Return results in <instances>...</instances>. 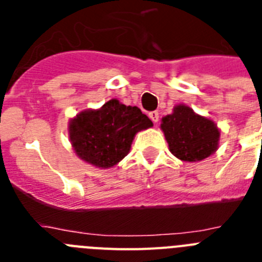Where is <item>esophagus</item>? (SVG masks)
Here are the masks:
<instances>
[{"label": "esophagus", "mask_w": 262, "mask_h": 262, "mask_svg": "<svg viewBox=\"0 0 262 262\" xmlns=\"http://www.w3.org/2000/svg\"><path fill=\"white\" fill-rule=\"evenodd\" d=\"M149 118H151L154 123H157L159 122V113L157 111H151L149 113Z\"/></svg>", "instance_id": "obj_1"}]
</instances>
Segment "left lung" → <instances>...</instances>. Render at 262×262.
Segmentation results:
<instances>
[{
  "instance_id": "obj_1",
  "label": "left lung",
  "mask_w": 262,
  "mask_h": 262,
  "mask_svg": "<svg viewBox=\"0 0 262 262\" xmlns=\"http://www.w3.org/2000/svg\"><path fill=\"white\" fill-rule=\"evenodd\" d=\"M169 151L182 161H201L219 147L221 131L211 119L195 114L186 105H177L161 119Z\"/></svg>"
}]
</instances>
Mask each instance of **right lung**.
I'll return each mask as SVG.
<instances>
[{
    "instance_id": "obj_1",
    "label": "right lung",
    "mask_w": 262,
    "mask_h": 262,
    "mask_svg": "<svg viewBox=\"0 0 262 262\" xmlns=\"http://www.w3.org/2000/svg\"><path fill=\"white\" fill-rule=\"evenodd\" d=\"M154 126L136 106L110 99L98 110H84L69 122V139L81 160L111 168L129 152L136 133Z\"/></svg>"
}]
</instances>
